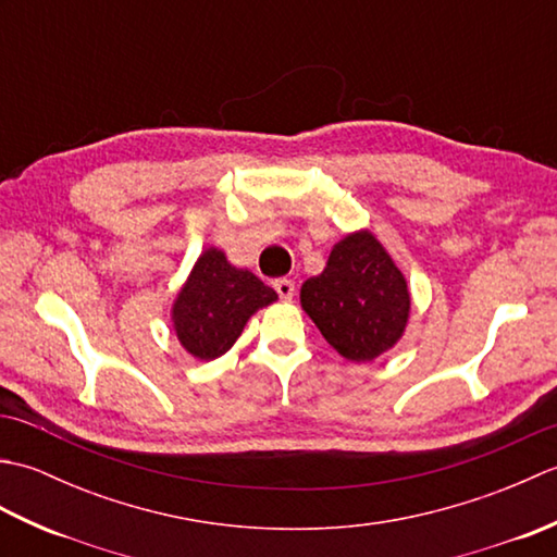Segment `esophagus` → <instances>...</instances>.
Here are the masks:
<instances>
[{"label": "esophagus", "instance_id": "1", "mask_svg": "<svg viewBox=\"0 0 557 557\" xmlns=\"http://www.w3.org/2000/svg\"><path fill=\"white\" fill-rule=\"evenodd\" d=\"M275 292L280 294L282 301H292V297H294V282L287 280V277L275 280Z\"/></svg>", "mask_w": 557, "mask_h": 557}]
</instances>
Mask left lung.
I'll return each instance as SVG.
<instances>
[{
	"label": "left lung",
	"instance_id": "left-lung-1",
	"mask_svg": "<svg viewBox=\"0 0 557 557\" xmlns=\"http://www.w3.org/2000/svg\"><path fill=\"white\" fill-rule=\"evenodd\" d=\"M299 299L327 345L357 363L393 349L411 313L405 272L371 230L342 236L321 275L304 282Z\"/></svg>",
	"mask_w": 557,
	"mask_h": 557
}]
</instances>
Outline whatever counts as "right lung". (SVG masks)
<instances>
[{
  "label": "right lung",
  "instance_id": "1",
  "mask_svg": "<svg viewBox=\"0 0 557 557\" xmlns=\"http://www.w3.org/2000/svg\"><path fill=\"white\" fill-rule=\"evenodd\" d=\"M277 301V292L251 270L236 268L218 246H208L176 292L170 309L180 345L198 361L227 354L260 309Z\"/></svg>",
  "mask_w": 557,
  "mask_h": 557
}]
</instances>
